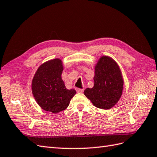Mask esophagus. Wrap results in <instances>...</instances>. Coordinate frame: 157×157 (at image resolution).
<instances>
[{
  "mask_svg": "<svg viewBox=\"0 0 157 157\" xmlns=\"http://www.w3.org/2000/svg\"><path fill=\"white\" fill-rule=\"evenodd\" d=\"M76 90L77 93H82L84 89H76Z\"/></svg>",
  "mask_w": 157,
  "mask_h": 157,
  "instance_id": "obj_1",
  "label": "esophagus"
}]
</instances>
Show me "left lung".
Listing matches in <instances>:
<instances>
[{
    "label": "left lung",
    "instance_id": "8db88e82",
    "mask_svg": "<svg viewBox=\"0 0 157 157\" xmlns=\"http://www.w3.org/2000/svg\"><path fill=\"white\" fill-rule=\"evenodd\" d=\"M93 88H86L84 94L93 105L109 109L119 101L124 90V78L119 65L112 58L101 56L95 65Z\"/></svg>",
    "mask_w": 157,
    "mask_h": 157
}]
</instances>
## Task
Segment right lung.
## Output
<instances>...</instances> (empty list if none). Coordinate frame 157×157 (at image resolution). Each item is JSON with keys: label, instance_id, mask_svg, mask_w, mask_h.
Here are the masks:
<instances>
[{"label": "right lung", "instance_id": "1", "mask_svg": "<svg viewBox=\"0 0 157 157\" xmlns=\"http://www.w3.org/2000/svg\"><path fill=\"white\" fill-rule=\"evenodd\" d=\"M64 64L60 58L45 62L38 67L31 82V90L41 109L53 113L67 109L76 93L66 88L62 78Z\"/></svg>", "mask_w": 157, "mask_h": 157}]
</instances>
